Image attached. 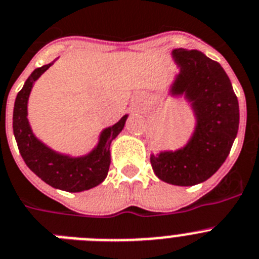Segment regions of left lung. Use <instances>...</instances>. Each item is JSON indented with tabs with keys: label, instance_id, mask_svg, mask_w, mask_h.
Returning <instances> with one entry per match:
<instances>
[{
	"label": "left lung",
	"instance_id": "1",
	"mask_svg": "<svg viewBox=\"0 0 259 259\" xmlns=\"http://www.w3.org/2000/svg\"><path fill=\"white\" fill-rule=\"evenodd\" d=\"M171 54L180 68L171 94H185L195 112L196 127L182 149L152 154L151 163L163 182L194 186L208 180L227 160L238 131V101L218 61L196 50L177 48Z\"/></svg>",
	"mask_w": 259,
	"mask_h": 259
}]
</instances>
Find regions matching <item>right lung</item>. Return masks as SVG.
Returning a JSON list of instances; mask_svg holds the SVG:
<instances>
[{"mask_svg": "<svg viewBox=\"0 0 259 259\" xmlns=\"http://www.w3.org/2000/svg\"><path fill=\"white\" fill-rule=\"evenodd\" d=\"M54 63L36 68L26 79L23 88L15 98L13 112V131L18 144L19 153L31 171H34L41 181L55 189L79 193L98 186L107 177L111 162L110 145L121 132L128 115L103 130L99 143L89 154L82 157H69L56 153L40 140L35 138L27 119V102L32 85Z\"/></svg>", "mask_w": 259, "mask_h": 259, "instance_id": "obj_1", "label": "right lung"}]
</instances>
